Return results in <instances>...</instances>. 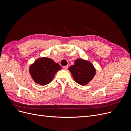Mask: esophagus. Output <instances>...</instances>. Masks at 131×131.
Wrapping results in <instances>:
<instances>
[{
  "mask_svg": "<svg viewBox=\"0 0 131 131\" xmlns=\"http://www.w3.org/2000/svg\"><path fill=\"white\" fill-rule=\"evenodd\" d=\"M68 66H64L63 67V69H64V70H67V69H68Z\"/></svg>",
  "mask_w": 131,
  "mask_h": 131,
  "instance_id": "1",
  "label": "esophagus"
}]
</instances>
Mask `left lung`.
<instances>
[{
	"label": "left lung",
	"mask_w": 131,
	"mask_h": 131,
	"mask_svg": "<svg viewBox=\"0 0 131 131\" xmlns=\"http://www.w3.org/2000/svg\"><path fill=\"white\" fill-rule=\"evenodd\" d=\"M68 70L74 81L82 86L88 85L96 74V69L92 63L81 58L77 59L74 64L70 66Z\"/></svg>",
	"instance_id": "1"
}]
</instances>
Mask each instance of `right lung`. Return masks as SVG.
<instances>
[{
	"label": "right lung",
	"instance_id": "add662e5",
	"mask_svg": "<svg viewBox=\"0 0 131 131\" xmlns=\"http://www.w3.org/2000/svg\"><path fill=\"white\" fill-rule=\"evenodd\" d=\"M61 69V66L52 59L43 57L38 58L29 66V72L36 84L44 86L50 83Z\"/></svg>",
	"mask_w": 131,
	"mask_h": 131
}]
</instances>
